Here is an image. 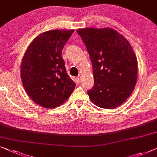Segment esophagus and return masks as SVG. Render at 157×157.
<instances>
[{
  "mask_svg": "<svg viewBox=\"0 0 157 157\" xmlns=\"http://www.w3.org/2000/svg\"><path fill=\"white\" fill-rule=\"evenodd\" d=\"M76 79H77V81H78V83L81 82V75H78V76H77Z\"/></svg>",
  "mask_w": 157,
  "mask_h": 157,
  "instance_id": "1",
  "label": "esophagus"
}]
</instances>
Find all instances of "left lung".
<instances>
[{
	"instance_id": "left-lung-1",
	"label": "left lung",
	"mask_w": 157,
	"mask_h": 157,
	"mask_svg": "<svg viewBox=\"0 0 157 157\" xmlns=\"http://www.w3.org/2000/svg\"><path fill=\"white\" fill-rule=\"evenodd\" d=\"M93 67L94 86L89 98L100 108L111 109L124 103L135 88L137 62L132 47L115 29H78Z\"/></svg>"
}]
</instances>
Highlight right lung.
Here are the masks:
<instances>
[{"mask_svg": "<svg viewBox=\"0 0 157 157\" xmlns=\"http://www.w3.org/2000/svg\"><path fill=\"white\" fill-rule=\"evenodd\" d=\"M74 29H54L40 34L29 45L21 63L25 90L34 102L46 108L59 106L75 88L62 57L63 46Z\"/></svg>", "mask_w": 157, "mask_h": 157, "instance_id": "right-lung-1", "label": "right lung"}]
</instances>
